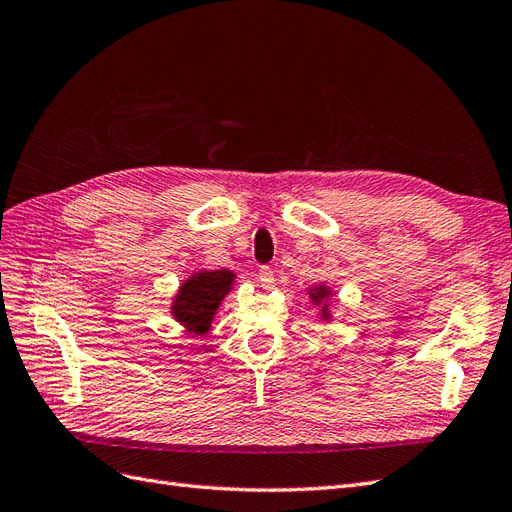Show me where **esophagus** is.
Instances as JSON below:
<instances>
[{"label": "esophagus", "instance_id": "obj_1", "mask_svg": "<svg viewBox=\"0 0 512 512\" xmlns=\"http://www.w3.org/2000/svg\"><path fill=\"white\" fill-rule=\"evenodd\" d=\"M258 282H260V286L265 288V290H271V288H275V273H273V269L271 267H260V271H258Z\"/></svg>", "mask_w": 512, "mask_h": 512}]
</instances>
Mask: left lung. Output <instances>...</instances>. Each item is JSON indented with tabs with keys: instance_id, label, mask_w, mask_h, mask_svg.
<instances>
[{
	"instance_id": "1",
	"label": "left lung",
	"mask_w": 512,
	"mask_h": 512,
	"mask_svg": "<svg viewBox=\"0 0 512 512\" xmlns=\"http://www.w3.org/2000/svg\"><path fill=\"white\" fill-rule=\"evenodd\" d=\"M307 294H309V299H312V303L320 307V314H318V316H320L322 320H331L333 316H331V312H329V301H331V297H333V290H331L327 284H320V286L307 288Z\"/></svg>"
}]
</instances>
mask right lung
Segmentation results:
<instances>
[{"mask_svg": "<svg viewBox=\"0 0 512 512\" xmlns=\"http://www.w3.org/2000/svg\"><path fill=\"white\" fill-rule=\"evenodd\" d=\"M235 277L237 275L228 269H200L192 273L177 290L173 303H170V314L185 331L194 335L207 333L224 297L235 286Z\"/></svg>", "mask_w": 512, "mask_h": 512, "instance_id": "obj_1", "label": "right lung"}]
</instances>
